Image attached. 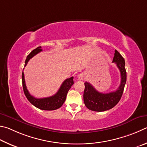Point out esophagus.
Segmentation results:
<instances>
[{
  "mask_svg": "<svg viewBox=\"0 0 147 147\" xmlns=\"http://www.w3.org/2000/svg\"><path fill=\"white\" fill-rule=\"evenodd\" d=\"M86 74H84V73H81L80 74H79L78 78H79V80L83 81V80H84V79H86Z\"/></svg>",
  "mask_w": 147,
  "mask_h": 147,
  "instance_id": "esophagus-1",
  "label": "esophagus"
}]
</instances>
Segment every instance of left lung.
<instances>
[{"label": "left lung", "mask_w": 147, "mask_h": 147, "mask_svg": "<svg viewBox=\"0 0 147 147\" xmlns=\"http://www.w3.org/2000/svg\"><path fill=\"white\" fill-rule=\"evenodd\" d=\"M112 63L116 64L121 73V84L116 90L107 94H102L95 89L88 82L84 83L83 99L85 106L89 110L96 112H103L112 109L120 101L127 81L125 59L115 50Z\"/></svg>", "instance_id": "left-lung-1"}]
</instances>
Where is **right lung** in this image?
Here are the masks:
<instances>
[{"label": "right lung", "mask_w": 147, "mask_h": 147, "mask_svg": "<svg viewBox=\"0 0 147 147\" xmlns=\"http://www.w3.org/2000/svg\"><path fill=\"white\" fill-rule=\"evenodd\" d=\"M42 50L41 49V46L37 47L35 50H33L27 56L26 59L25 61L24 66H26L27 63L30 59H32L33 56L37 55V53L40 52ZM22 80L23 90H24L25 96L28 101L33 105H34L35 107L44 110H54L59 109L63 105L64 101H65L68 92L70 89L71 86L74 84V77L66 79L63 82V84H61L60 88H59L58 92L55 95L48 97H45V98L38 99L32 96L27 90L25 83L24 74L23 71L22 74Z\"/></svg>", "instance_id": "1"}]
</instances>
